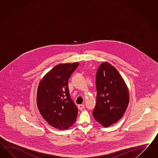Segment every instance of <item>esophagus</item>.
Segmentation results:
<instances>
[{
	"label": "esophagus",
	"mask_w": 158,
	"mask_h": 158,
	"mask_svg": "<svg viewBox=\"0 0 158 158\" xmlns=\"http://www.w3.org/2000/svg\"><path fill=\"white\" fill-rule=\"evenodd\" d=\"M77 107H78L79 110L81 111V110H83V109L85 108V105H84V104H79L78 106H77Z\"/></svg>",
	"instance_id": "1"
}]
</instances>
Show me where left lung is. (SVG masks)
I'll return each mask as SVG.
<instances>
[{"label":"left lung","mask_w":158,"mask_h":158,"mask_svg":"<svg viewBox=\"0 0 158 158\" xmlns=\"http://www.w3.org/2000/svg\"><path fill=\"white\" fill-rule=\"evenodd\" d=\"M96 106L93 115L103 127L118 122L126 111L129 92L123 78L108 62L100 64L96 74Z\"/></svg>","instance_id":"8db88e82"}]
</instances>
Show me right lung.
<instances>
[{"mask_svg":"<svg viewBox=\"0 0 158 158\" xmlns=\"http://www.w3.org/2000/svg\"><path fill=\"white\" fill-rule=\"evenodd\" d=\"M79 63L60 64L43 77L39 85L36 103L41 115L52 127L67 130L77 119V108L71 99L69 79Z\"/></svg>","mask_w":158,"mask_h":158,"instance_id":"add662e5","label":"right lung"}]
</instances>
